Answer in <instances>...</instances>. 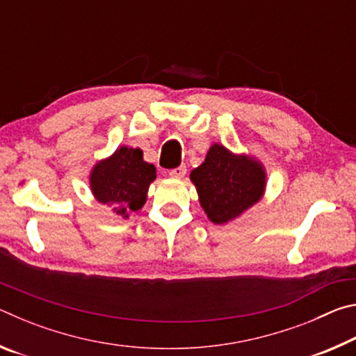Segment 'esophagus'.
Segmentation results:
<instances>
[{
    "label": "esophagus",
    "mask_w": 356,
    "mask_h": 356,
    "mask_svg": "<svg viewBox=\"0 0 356 356\" xmlns=\"http://www.w3.org/2000/svg\"><path fill=\"white\" fill-rule=\"evenodd\" d=\"M186 174V166L185 165H180L177 168H174V170L170 171V177L172 179H182Z\"/></svg>",
    "instance_id": "esophagus-1"
}]
</instances>
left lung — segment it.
Wrapping results in <instances>:
<instances>
[{
	"label": "left lung",
	"mask_w": 356,
	"mask_h": 356,
	"mask_svg": "<svg viewBox=\"0 0 356 356\" xmlns=\"http://www.w3.org/2000/svg\"><path fill=\"white\" fill-rule=\"evenodd\" d=\"M200 202L209 220L222 225L261 200L265 190V171L259 161L246 155H234L221 144L209 149L206 160L190 174Z\"/></svg>",
	"instance_id": "obj_1"
}]
</instances>
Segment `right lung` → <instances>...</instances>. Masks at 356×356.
I'll list each match as a JSON object with an SVG mask.
<instances>
[{
	"mask_svg": "<svg viewBox=\"0 0 356 356\" xmlns=\"http://www.w3.org/2000/svg\"><path fill=\"white\" fill-rule=\"evenodd\" d=\"M155 177V166L143 160L141 149L122 146L94 166L89 180L95 200L127 218L129 212L144 206L149 185Z\"/></svg>",
	"mask_w": 356,
	"mask_h": 356,
	"instance_id": "1",
	"label": "right lung"
}]
</instances>
